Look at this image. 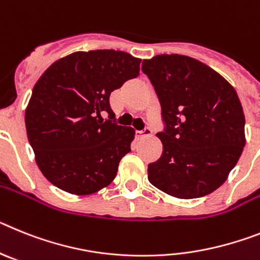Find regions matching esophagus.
I'll use <instances>...</instances> for the list:
<instances>
[{
    "mask_svg": "<svg viewBox=\"0 0 260 260\" xmlns=\"http://www.w3.org/2000/svg\"><path fill=\"white\" fill-rule=\"evenodd\" d=\"M149 135H152V129H150V127H145L143 128V129L136 131V137H144V136H149Z\"/></svg>",
    "mask_w": 260,
    "mask_h": 260,
    "instance_id": "34e87169",
    "label": "esophagus"
}]
</instances>
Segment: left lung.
Segmentation results:
<instances>
[{
	"mask_svg": "<svg viewBox=\"0 0 260 260\" xmlns=\"http://www.w3.org/2000/svg\"><path fill=\"white\" fill-rule=\"evenodd\" d=\"M161 105L164 150L149 182L179 199L208 195L226 180L245 146V115L233 86L212 68L182 55L141 67Z\"/></svg>",
	"mask_w": 260,
	"mask_h": 260,
	"instance_id": "1",
	"label": "left lung"
}]
</instances>
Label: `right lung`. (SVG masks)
Returning <instances> with one entry per match:
<instances>
[{"label":"right lung","mask_w":260,"mask_h":260,"mask_svg":"<svg viewBox=\"0 0 260 260\" xmlns=\"http://www.w3.org/2000/svg\"><path fill=\"white\" fill-rule=\"evenodd\" d=\"M140 58L115 49L74 52L47 69L27 106V137L53 186L89 195L115 179L135 129L116 123L110 94L136 78ZM109 119L103 121L102 114Z\"/></svg>","instance_id":"right-lung-1"}]
</instances>
